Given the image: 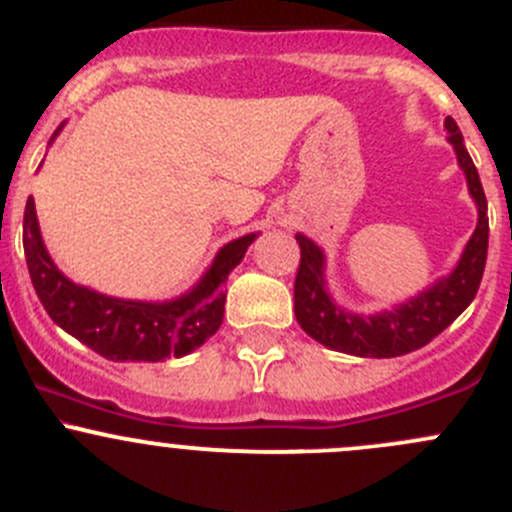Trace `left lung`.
<instances>
[{"mask_svg":"<svg viewBox=\"0 0 512 512\" xmlns=\"http://www.w3.org/2000/svg\"><path fill=\"white\" fill-rule=\"evenodd\" d=\"M443 126L448 131V143L456 151L458 165L466 173L468 193L478 208V225L461 260L446 277L436 280L416 297L394 304L384 312L356 314L334 302L324 280L327 257L317 242L299 232L294 235L302 252L297 280H294V317L314 342L334 352L391 359V356L426 347L448 324H453V319H458V314L476 297L480 280H483L485 255H488V200H485L476 165L463 146L456 121L448 116Z\"/></svg>","mask_w":512,"mask_h":512,"instance_id":"left-lung-1","label":"left lung"}]
</instances>
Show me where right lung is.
<instances>
[{
    "label": "right lung",
    "instance_id": "1",
    "mask_svg": "<svg viewBox=\"0 0 512 512\" xmlns=\"http://www.w3.org/2000/svg\"><path fill=\"white\" fill-rule=\"evenodd\" d=\"M51 136L54 141L59 131ZM257 232L227 242L198 285L168 302L118 299L71 282L46 252L34 198L24 208V255L32 285L46 314L64 332L111 361H165L203 347L220 329L225 314V282L255 242Z\"/></svg>",
    "mask_w": 512,
    "mask_h": 512
}]
</instances>
